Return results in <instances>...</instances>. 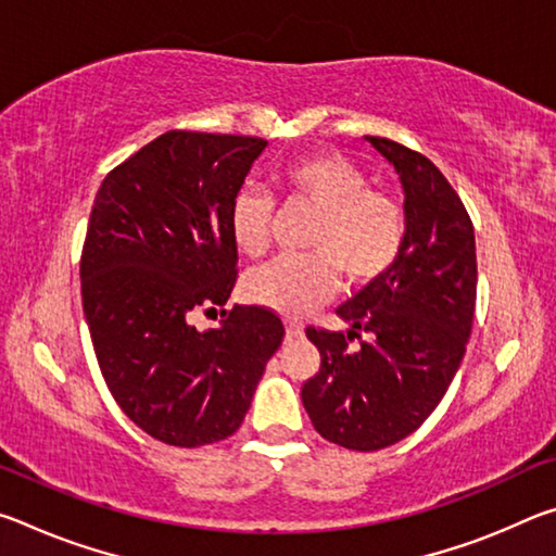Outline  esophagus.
<instances>
[{"mask_svg":"<svg viewBox=\"0 0 556 556\" xmlns=\"http://www.w3.org/2000/svg\"><path fill=\"white\" fill-rule=\"evenodd\" d=\"M285 326H287V338H299V336H304V324L294 321V318H287Z\"/></svg>","mask_w":556,"mask_h":556,"instance_id":"obj_1","label":"esophagus"}]
</instances>
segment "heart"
<instances>
[{
    "label": "heart",
    "mask_w": 556,
    "mask_h": 556,
    "mask_svg": "<svg viewBox=\"0 0 556 556\" xmlns=\"http://www.w3.org/2000/svg\"><path fill=\"white\" fill-rule=\"evenodd\" d=\"M281 184L314 203L318 218L304 255H281L244 277V294L255 304L299 316L331 294L338 269L348 281L384 275L404 248L407 223L392 195L372 191L361 168L341 154L301 156L281 168ZM271 201L255 186H242L230 203L235 248L260 257L269 248Z\"/></svg>",
    "instance_id": "heart-1"
}]
</instances>
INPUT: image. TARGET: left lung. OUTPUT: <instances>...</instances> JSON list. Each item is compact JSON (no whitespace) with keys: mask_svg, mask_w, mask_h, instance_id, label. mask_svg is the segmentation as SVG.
<instances>
[{"mask_svg":"<svg viewBox=\"0 0 556 556\" xmlns=\"http://www.w3.org/2000/svg\"><path fill=\"white\" fill-rule=\"evenodd\" d=\"M365 142L400 176L407 238L384 275L338 306L345 333L306 328L321 368L301 402L324 439L380 451L425 425L454 380L473 326L478 267L473 223L444 174L392 139Z\"/></svg>","mask_w":556,"mask_h":556,"instance_id":"8db88e82","label":"left lung"}]
</instances>
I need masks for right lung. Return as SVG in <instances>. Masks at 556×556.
<instances>
[{
	"mask_svg": "<svg viewBox=\"0 0 556 556\" xmlns=\"http://www.w3.org/2000/svg\"><path fill=\"white\" fill-rule=\"evenodd\" d=\"M265 147L260 137L166 131L112 168L92 205L80 257L92 348L122 412L168 446L235 434L285 338L262 306L193 326L238 279L230 203Z\"/></svg>",
	"mask_w": 556,
	"mask_h": 556,
	"instance_id": "1",
	"label": "right lung"
}]
</instances>
